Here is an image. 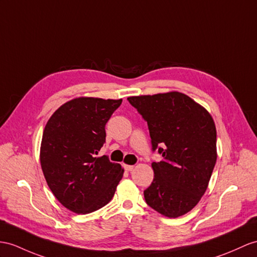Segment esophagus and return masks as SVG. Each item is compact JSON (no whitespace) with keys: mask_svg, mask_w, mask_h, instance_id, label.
<instances>
[{"mask_svg":"<svg viewBox=\"0 0 257 257\" xmlns=\"http://www.w3.org/2000/svg\"><path fill=\"white\" fill-rule=\"evenodd\" d=\"M124 169H125V170H126V171H132V170H133V169H134V166L125 165V166H124Z\"/></svg>","mask_w":257,"mask_h":257,"instance_id":"obj_1","label":"esophagus"}]
</instances>
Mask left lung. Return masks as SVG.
I'll list each match as a JSON object with an SVG mask.
<instances>
[{"mask_svg": "<svg viewBox=\"0 0 257 257\" xmlns=\"http://www.w3.org/2000/svg\"><path fill=\"white\" fill-rule=\"evenodd\" d=\"M147 122L155 177L144 191L148 206L169 218L182 216L202 198L217 160V132L211 115L178 91L127 98Z\"/></svg>", "mask_w": 257, "mask_h": 257, "instance_id": "8db88e82", "label": "left lung"}]
</instances>
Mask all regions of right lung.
Returning <instances> with one entry per match:
<instances>
[{
    "instance_id": "obj_1",
    "label": "right lung",
    "mask_w": 257,
    "mask_h": 257,
    "mask_svg": "<svg viewBox=\"0 0 257 257\" xmlns=\"http://www.w3.org/2000/svg\"><path fill=\"white\" fill-rule=\"evenodd\" d=\"M122 99L77 98L64 103L43 131L40 162L56 199L76 214L107 205L123 177L121 165L98 157L105 143V124Z\"/></svg>"
}]
</instances>
